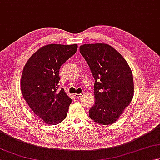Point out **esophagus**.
<instances>
[{
  "mask_svg": "<svg viewBox=\"0 0 160 160\" xmlns=\"http://www.w3.org/2000/svg\"><path fill=\"white\" fill-rule=\"evenodd\" d=\"M84 95V93H75V97L76 98H80L81 96H82Z\"/></svg>",
  "mask_w": 160,
  "mask_h": 160,
  "instance_id": "esophagus-1",
  "label": "esophagus"
}]
</instances>
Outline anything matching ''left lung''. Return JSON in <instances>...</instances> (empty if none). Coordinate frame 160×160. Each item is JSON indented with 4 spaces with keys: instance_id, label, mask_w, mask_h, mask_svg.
<instances>
[{
    "instance_id": "left-lung-1",
    "label": "left lung",
    "mask_w": 160,
    "mask_h": 160,
    "mask_svg": "<svg viewBox=\"0 0 160 160\" xmlns=\"http://www.w3.org/2000/svg\"><path fill=\"white\" fill-rule=\"evenodd\" d=\"M95 80V103L89 117L98 124H113L133 97L132 71L127 61L113 47L103 43L80 47Z\"/></svg>"
}]
</instances>
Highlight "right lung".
<instances>
[{
  "label": "right lung",
  "mask_w": 160,
  "mask_h": 160,
  "mask_svg": "<svg viewBox=\"0 0 160 160\" xmlns=\"http://www.w3.org/2000/svg\"><path fill=\"white\" fill-rule=\"evenodd\" d=\"M76 44H50L29 58L24 67L20 87L33 113L46 123L55 125L64 120L72 100L60 89L61 65L76 52Z\"/></svg>",
  "instance_id": "add662e5"
}]
</instances>
